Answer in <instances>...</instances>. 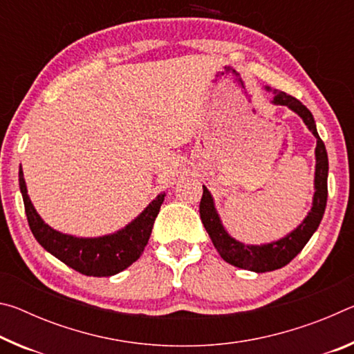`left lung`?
<instances>
[{"label": "left lung", "instance_id": "1", "mask_svg": "<svg viewBox=\"0 0 354 354\" xmlns=\"http://www.w3.org/2000/svg\"><path fill=\"white\" fill-rule=\"evenodd\" d=\"M267 91H270V87H267ZM273 93L274 97L272 103L277 106H287L297 115L301 117L304 124H306L308 129L317 139L314 178L315 192L313 207L308 212L306 218L289 234L279 239V241L263 245H245L227 234V231L220 220V215L217 214V209H215L211 192L207 190L206 185H203V196L200 203V217L203 225H205L214 247L217 248L223 261L234 267L243 268V270L256 273L278 270V268L287 266L304 248V245L309 242V239L313 237L320 225L323 214H325L328 198V154L325 143H323L319 133H317L313 113H310L306 106L299 103L297 98L290 97V95L278 91H273Z\"/></svg>", "mask_w": 354, "mask_h": 354}]
</instances>
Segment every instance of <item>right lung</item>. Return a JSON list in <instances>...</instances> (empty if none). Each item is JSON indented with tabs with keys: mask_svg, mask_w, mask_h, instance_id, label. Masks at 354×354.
<instances>
[{
	"mask_svg": "<svg viewBox=\"0 0 354 354\" xmlns=\"http://www.w3.org/2000/svg\"><path fill=\"white\" fill-rule=\"evenodd\" d=\"M20 192L25 203L29 227L41 247L65 266L87 277H112L139 259L151 236L165 194H160L143 209L140 215L113 234L101 237H76L53 230L41 220L29 200L23 170L19 171Z\"/></svg>",
	"mask_w": 354,
	"mask_h": 354,
	"instance_id": "add662e5",
	"label": "right lung"
}]
</instances>
